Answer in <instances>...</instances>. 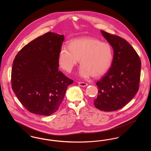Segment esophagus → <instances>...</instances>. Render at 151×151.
Segmentation results:
<instances>
[{
	"instance_id": "1",
	"label": "esophagus",
	"mask_w": 151,
	"mask_h": 151,
	"mask_svg": "<svg viewBox=\"0 0 151 151\" xmlns=\"http://www.w3.org/2000/svg\"><path fill=\"white\" fill-rule=\"evenodd\" d=\"M78 84H79V86H88L87 83H84V82H79Z\"/></svg>"
}]
</instances>
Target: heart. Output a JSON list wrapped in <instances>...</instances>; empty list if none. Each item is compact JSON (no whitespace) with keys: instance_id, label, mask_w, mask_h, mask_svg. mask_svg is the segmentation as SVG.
<instances>
[{"instance_id":"b5f03b06","label":"heart","mask_w":151,"mask_h":151,"mask_svg":"<svg viewBox=\"0 0 151 151\" xmlns=\"http://www.w3.org/2000/svg\"><path fill=\"white\" fill-rule=\"evenodd\" d=\"M80 59L79 75L83 78L99 77L107 72L113 60L110 45L92 37L72 40L68 46H63L59 52L58 62L65 72H71Z\"/></svg>"}]
</instances>
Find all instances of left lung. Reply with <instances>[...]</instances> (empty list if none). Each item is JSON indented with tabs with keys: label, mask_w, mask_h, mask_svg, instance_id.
I'll list each match as a JSON object with an SVG mask.
<instances>
[{
	"label": "left lung",
	"mask_w": 151,
	"mask_h": 151,
	"mask_svg": "<svg viewBox=\"0 0 151 151\" xmlns=\"http://www.w3.org/2000/svg\"><path fill=\"white\" fill-rule=\"evenodd\" d=\"M101 32L112 46L114 57L108 72L96 83L99 91L94 105L102 111H112L125 106L137 92L141 60L126 40L104 30Z\"/></svg>",
	"instance_id": "1"
}]
</instances>
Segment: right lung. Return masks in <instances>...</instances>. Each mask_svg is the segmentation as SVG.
Segmentation results:
<instances>
[{
    "label": "right lung",
    "instance_id": "obj_1",
    "mask_svg": "<svg viewBox=\"0 0 151 151\" xmlns=\"http://www.w3.org/2000/svg\"><path fill=\"white\" fill-rule=\"evenodd\" d=\"M64 36L49 32L24 46L15 57L12 88L30 113L50 115L57 111L67 86L73 83L58 71Z\"/></svg>",
    "mask_w": 151,
    "mask_h": 151
}]
</instances>
